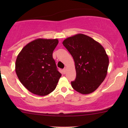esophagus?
I'll return each instance as SVG.
<instances>
[{
    "mask_svg": "<svg viewBox=\"0 0 128 128\" xmlns=\"http://www.w3.org/2000/svg\"><path fill=\"white\" fill-rule=\"evenodd\" d=\"M62 71H63V72H64V73H66V68H64V69H63Z\"/></svg>",
    "mask_w": 128,
    "mask_h": 128,
    "instance_id": "obj_1",
    "label": "esophagus"
}]
</instances>
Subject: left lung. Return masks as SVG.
<instances>
[{
  "instance_id": "1",
  "label": "left lung",
  "mask_w": 128,
  "mask_h": 128,
  "mask_svg": "<svg viewBox=\"0 0 128 128\" xmlns=\"http://www.w3.org/2000/svg\"><path fill=\"white\" fill-rule=\"evenodd\" d=\"M75 64L76 79L71 82L76 92L87 94L94 92L106 78L109 58L104 47L86 35L78 34L62 42Z\"/></svg>"
}]
</instances>
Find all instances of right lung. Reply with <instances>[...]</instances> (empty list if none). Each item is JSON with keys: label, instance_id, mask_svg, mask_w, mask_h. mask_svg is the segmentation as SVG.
<instances>
[{"label": "right lung", "instance_id": "1", "mask_svg": "<svg viewBox=\"0 0 128 128\" xmlns=\"http://www.w3.org/2000/svg\"><path fill=\"white\" fill-rule=\"evenodd\" d=\"M58 43V39H36L27 44L17 56L16 74L32 93L43 96L55 89L61 76L52 56Z\"/></svg>", "mask_w": 128, "mask_h": 128}]
</instances>
